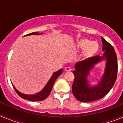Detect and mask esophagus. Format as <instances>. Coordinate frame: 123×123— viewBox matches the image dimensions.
Wrapping results in <instances>:
<instances>
[{"mask_svg":"<svg viewBox=\"0 0 123 123\" xmlns=\"http://www.w3.org/2000/svg\"><path fill=\"white\" fill-rule=\"evenodd\" d=\"M65 70L66 71H70L71 70V68H70V67H65Z\"/></svg>","mask_w":123,"mask_h":123,"instance_id":"obj_1","label":"esophagus"}]
</instances>
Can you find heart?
Masks as SVG:
<instances>
[{"instance_id":"obj_1","label":"heart","mask_w":123,"mask_h":123,"mask_svg":"<svg viewBox=\"0 0 123 123\" xmlns=\"http://www.w3.org/2000/svg\"><path fill=\"white\" fill-rule=\"evenodd\" d=\"M78 47L83 50V55L89 56L94 54L98 48V44L95 42H91L87 39H82L78 43Z\"/></svg>"}]
</instances>
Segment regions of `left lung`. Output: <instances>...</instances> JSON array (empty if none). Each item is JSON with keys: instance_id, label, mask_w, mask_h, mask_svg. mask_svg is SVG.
Listing matches in <instances>:
<instances>
[{"instance_id": "1", "label": "left lung", "mask_w": 123, "mask_h": 123, "mask_svg": "<svg viewBox=\"0 0 123 123\" xmlns=\"http://www.w3.org/2000/svg\"><path fill=\"white\" fill-rule=\"evenodd\" d=\"M103 43V56H92L87 60L78 62L73 71L74 80L72 86V92L75 98L82 102H89L103 98L113 87L117 80L118 61L113 46L101 37ZM103 59L106 60L105 71L101 80L96 86H91L86 77L90 69Z\"/></svg>"}]
</instances>
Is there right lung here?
I'll list each match as a JSON object with an SVG mask.
<instances>
[{"label":"right lung","mask_w":123,"mask_h":123,"mask_svg":"<svg viewBox=\"0 0 123 123\" xmlns=\"http://www.w3.org/2000/svg\"><path fill=\"white\" fill-rule=\"evenodd\" d=\"M39 34H42V33H39V32H32V33L28 34L26 36H30V35H39ZM63 69H60L58 71H56V72L52 74V77L50 78L49 81L47 83L45 86L43 88V89L39 92H38L37 94H32V95H28V94H23L21 92H19L18 90L12 84L13 87L14 89L16 91L19 97H21V98L23 99L28 100L32 101V102H38V101H42L44 100V99L47 97L49 95L51 91H52V87L54 86V83H55V81H56V78L59 76L62 73Z\"/></svg>","instance_id":"1"}]
</instances>
